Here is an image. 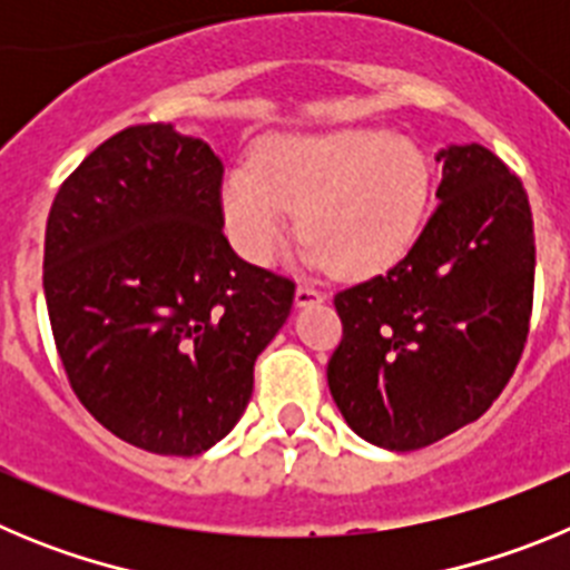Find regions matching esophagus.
Returning a JSON list of instances; mask_svg holds the SVG:
<instances>
[{
  "mask_svg": "<svg viewBox=\"0 0 570 570\" xmlns=\"http://www.w3.org/2000/svg\"><path fill=\"white\" fill-rule=\"evenodd\" d=\"M325 296H322V291H316L314 285H308V282H302V285H296V308H308V305H316V302H322Z\"/></svg>",
  "mask_w": 570,
  "mask_h": 570,
  "instance_id": "obj_1",
  "label": "esophagus"
}]
</instances>
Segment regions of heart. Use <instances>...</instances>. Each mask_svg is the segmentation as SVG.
Here are the masks:
<instances>
[{
  "instance_id": "heart-1",
  "label": "heart",
  "mask_w": 570,
  "mask_h": 570,
  "mask_svg": "<svg viewBox=\"0 0 570 570\" xmlns=\"http://www.w3.org/2000/svg\"><path fill=\"white\" fill-rule=\"evenodd\" d=\"M428 199L431 165L420 145L374 125L268 136L254 168H234L223 183L225 228L245 259L268 262L299 214L308 259L345 279L405 259Z\"/></svg>"
}]
</instances>
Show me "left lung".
I'll use <instances>...</instances> for the list:
<instances>
[{
	"instance_id": "obj_1",
	"label": "left lung",
	"mask_w": 570,
	"mask_h": 570,
	"mask_svg": "<svg viewBox=\"0 0 570 570\" xmlns=\"http://www.w3.org/2000/svg\"><path fill=\"white\" fill-rule=\"evenodd\" d=\"M436 210L385 276L334 296L328 362L340 414L362 440L416 451L480 420L528 340L533 219L520 176L482 145L436 154Z\"/></svg>"
}]
</instances>
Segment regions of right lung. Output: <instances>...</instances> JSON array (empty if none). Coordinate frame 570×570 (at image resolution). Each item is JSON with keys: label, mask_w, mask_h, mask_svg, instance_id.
I'll list each match as a JSON object with an SVG mask.
<instances>
[{"label": "right lung", "mask_w": 570, "mask_h": 570, "mask_svg": "<svg viewBox=\"0 0 570 570\" xmlns=\"http://www.w3.org/2000/svg\"><path fill=\"white\" fill-rule=\"evenodd\" d=\"M223 163L174 125L105 139L59 188L45 302L70 387L130 445L194 456L230 434L294 282L223 234Z\"/></svg>", "instance_id": "right-lung-1"}]
</instances>
